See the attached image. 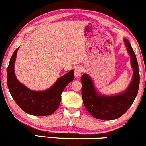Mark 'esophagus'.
<instances>
[{
    "label": "esophagus",
    "instance_id": "34e87169",
    "mask_svg": "<svg viewBox=\"0 0 146 146\" xmlns=\"http://www.w3.org/2000/svg\"><path fill=\"white\" fill-rule=\"evenodd\" d=\"M82 72H83V69L81 66H77V67L75 68V71H74L75 76L79 77L82 74Z\"/></svg>",
    "mask_w": 146,
    "mask_h": 146
}]
</instances>
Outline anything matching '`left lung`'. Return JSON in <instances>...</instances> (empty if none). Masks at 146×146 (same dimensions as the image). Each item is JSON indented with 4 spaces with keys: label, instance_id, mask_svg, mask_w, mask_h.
I'll return each mask as SVG.
<instances>
[{
    "label": "left lung",
    "instance_id": "left-lung-1",
    "mask_svg": "<svg viewBox=\"0 0 146 146\" xmlns=\"http://www.w3.org/2000/svg\"><path fill=\"white\" fill-rule=\"evenodd\" d=\"M134 74L130 86L123 93L115 96L99 95L95 91L92 80L86 74L81 78L82 97L87 111L95 118L102 120H113L124 114L135 101L139 86V73L136 56L130 42L125 39Z\"/></svg>",
    "mask_w": 146,
    "mask_h": 146
}]
</instances>
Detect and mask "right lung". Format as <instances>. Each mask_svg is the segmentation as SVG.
<instances>
[{
	"label": "right lung",
	"mask_w": 146,
	"mask_h": 146,
	"mask_svg": "<svg viewBox=\"0 0 146 146\" xmlns=\"http://www.w3.org/2000/svg\"><path fill=\"white\" fill-rule=\"evenodd\" d=\"M18 48L11 56L7 72V82L11 95L18 106L25 113L35 116H47L54 113L59 107L61 95L65 87L74 80L71 70L58 79L49 89L33 91L20 83L14 73V62Z\"/></svg>",
	"instance_id": "1"
}]
</instances>
